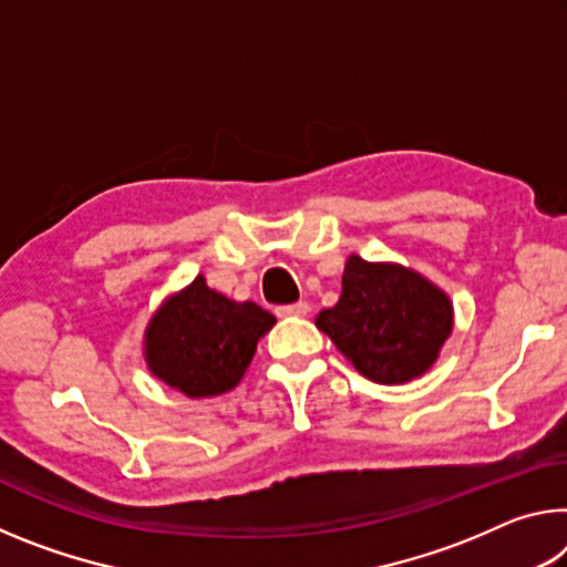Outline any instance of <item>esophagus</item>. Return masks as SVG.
<instances>
[{
    "mask_svg": "<svg viewBox=\"0 0 567 567\" xmlns=\"http://www.w3.org/2000/svg\"><path fill=\"white\" fill-rule=\"evenodd\" d=\"M275 312H277V318H305V315L310 312V305L300 300L295 305H280Z\"/></svg>",
    "mask_w": 567,
    "mask_h": 567,
    "instance_id": "34e87169",
    "label": "esophagus"
}]
</instances>
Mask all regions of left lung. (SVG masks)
Listing matches in <instances>:
<instances>
[{
    "mask_svg": "<svg viewBox=\"0 0 567 567\" xmlns=\"http://www.w3.org/2000/svg\"><path fill=\"white\" fill-rule=\"evenodd\" d=\"M315 324L360 375L400 385L433 368L453 332V302L415 270L350 255L338 305Z\"/></svg>",
    "mask_w": 567,
    "mask_h": 567,
    "instance_id": "left-lung-1",
    "label": "left lung"
}]
</instances>
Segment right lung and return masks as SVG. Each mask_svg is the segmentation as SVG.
<instances>
[{
	"label": "right lung",
	"mask_w": 567,
	"mask_h": 567,
	"mask_svg": "<svg viewBox=\"0 0 567 567\" xmlns=\"http://www.w3.org/2000/svg\"><path fill=\"white\" fill-rule=\"evenodd\" d=\"M275 315L255 302H235L209 290L205 277L172 295L145 332L152 375L187 398L233 390L255 358L257 340L270 332Z\"/></svg>",
	"instance_id": "1"
}]
</instances>
